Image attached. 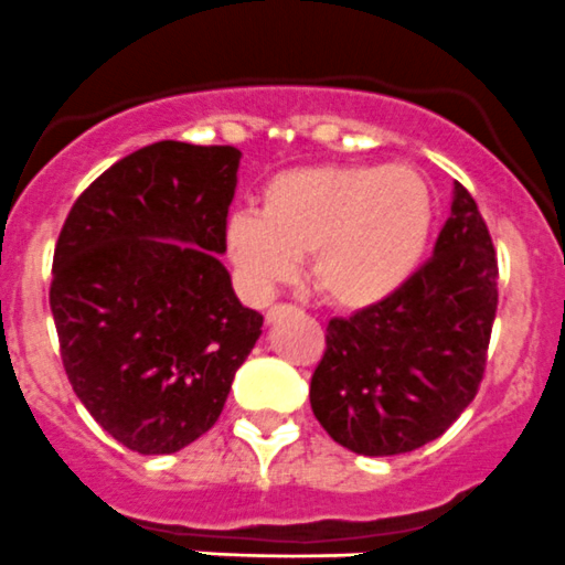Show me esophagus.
<instances>
[{"mask_svg": "<svg viewBox=\"0 0 565 565\" xmlns=\"http://www.w3.org/2000/svg\"><path fill=\"white\" fill-rule=\"evenodd\" d=\"M291 305H271V308L266 310V324H274V321H279L282 316L291 313Z\"/></svg>", "mask_w": 565, "mask_h": 565, "instance_id": "34e87169", "label": "esophagus"}]
</instances>
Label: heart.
<instances>
[{"mask_svg":"<svg viewBox=\"0 0 565 565\" xmlns=\"http://www.w3.org/2000/svg\"><path fill=\"white\" fill-rule=\"evenodd\" d=\"M435 222L413 166H305L271 177L260 213L224 224V252L246 291L266 299L310 255L313 286L341 310L388 302L424 260Z\"/></svg>","mask_w":565,"mask_h":565,"instance_id":"b5f03b06","label":"heart"}]
</instances>
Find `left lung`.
Wrapping results in <instances>:
<instances>
[{
	"instance_id": "8db88e82",
	"label": "left lung",
	"mask_w": 565,
	"mask_h": 565,
	"mask_svg": "<svg viewBox=\"0 0 565 565\" xmlns=\"http://www.w3.org/2000/svg\"><path fill=\"white\" fill-rule=\"evenodd\" d=\"M497 252L477 202L455 182L433 257L377 308L327 324L310 407L354 455L388 458L440 438L471 405L497 316Z\"/></svg>"
}]
</instances>
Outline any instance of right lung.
<instances>
[{
  "label": "right lung",
  "instance_id": "1",
  "mask_svg": "<svg viewBox=\"0 0 565 565\" xmlns=\"http://www.w3.org/2000/svg\"><path fill=\"white\" fill-rule=\"evenodd\" d=\"M235 147L158 141L96 177L52 263L63 369L85 411L138 455H171L218 422L260 338L224 255Z\"/></svg>",
  "mask_w": 565,
  "mask_h": 565
}]
</instances>
